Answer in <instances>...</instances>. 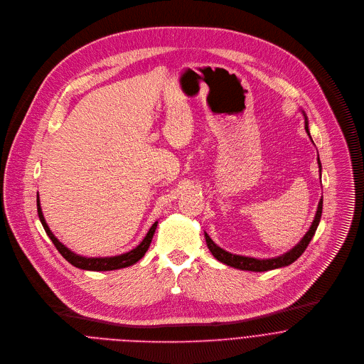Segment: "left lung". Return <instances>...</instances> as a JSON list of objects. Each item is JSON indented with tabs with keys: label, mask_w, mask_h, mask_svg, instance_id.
<instances>
[{
	"label": "left lung",
	"mask_w": 364,
	"mask_h": 364,
	"mask_svg": "<svg viewBox=\"0 0 364 364\" xmlns=\"http://www.w3.org/2000/svg\"><path fill=\"white\" fill-rule=\"evenodd\" d=\"M301 113L305 117V129L311 138V132H309V127H308V117L305 114L304 110H301ZM312 141V138H311ZM314 142V141H312ZM318 165H319V175H322V165H321V159L318 155ZM322 206H323V196L321 198L319 203H318V209L314 218V222L309 228V230L305 233V236L301 239V242H298L295 247H292L291 250H288L287 252L278 255V257H272V258H254V257H245V255H239V254H233L229 252L226 250H223L222 247H219L216 242H213L209 235L205 232V239H206V244L208 248L210 250V252L213 254V257L216 259H219L220 262L237 268V269H242V271H254V272H262V271H269V269H275V268H281V267H287L289 264H292L294 261H296L302 252L305 251V248L308 247L309 242L312 240L319 222H321V216H322Z\"/></svg>",
	"instance_id": "8db88e82"
}]
</instances>
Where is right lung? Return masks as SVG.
Returning a JSON list of instances; mask_svg holds the SVG:
<instances>
[{
  "label": "right lung",
  "instance_id": "right-lung-1",
  "mask_svg": "<svg viewBox=\"0 0 364 364\" xmlns=\"http://www.w3.org/2000/svg\"><path fill=\"white\" fill-rule=\"evenodd\" d=\"M36 208H38L39 220H41V223H42L48 237L55 244V247L62 254V257L66 261H69L72 265H75V267H77L80 269H87V271H113V269H120V268L134 265L136 261H139L145 255L149 244L152 242L155 229L158 226V222H155L151 226V229L148 230V233L144 237V240L139 242L135 248L129 250L128 252L113 255V257H83L80 254H76L70 248H68L63 242H59L56 239V236L50 232L49 226L46 225V220L43 218V213H42V208H41V202H39V195H36Z\"/></svg>",
  "mask_w": 364,
  "mask_h": 364
}]
</instances>
